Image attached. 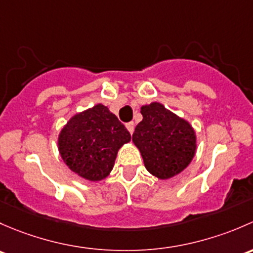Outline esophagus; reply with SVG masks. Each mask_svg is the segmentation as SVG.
I'll use <instances>...</instances> for the list:
<instances>
[{"instance_id": "1", "label": "esophagus", "mask_w": 253, "mask_h": 253, "mask_svg": "<svg viewBox=\"0 0 253 253\" xmlns=\"http://www.w3.org/2000/svg\"><path fill=\"white\" fill-rule=\"evenodd\" d=\"M126 126L127 131H129L130 134H132V132H134V127H135V126H134V123H132V122H129V123H126Z\"/></svg>"}]
</instances>
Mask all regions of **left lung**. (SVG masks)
<instances>
[{
	"mask_svg": "<svg viewBox=\"0 0 253 253\" xmlns=\"http://www.w3.org/2000/svg\"><path fill=\"white\" fill-rule=\"evenodd\" d=\"M141 114L132 142L152 175L162 180L173 178L190 165L196 152L194 127L160 102L142 106Z\"/></svg>",
	"mask_w": 253,
	"mask_h": 253,
	"instance_id": "left-lung-1",
	"label": "left lung"
}]
</instances>
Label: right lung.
<instances>
[{
	"mask_svg": "<svg viewBox=\"0 0 253 253\" xmlns=\"http://www.w3.org/2000/svg\"><path fill=\"white\" fill-rule=\"evenodd\" d=\"M130 140L124 124L98 103L69 119L58 135V150L70 170L100 181L109 175L118 150Z\"/></svg>",
	"mask_w": 253,
	"mask_h": 253,
	"instance_id": "right-lung-1",
	"label": "right lung"
}]
</instances>
